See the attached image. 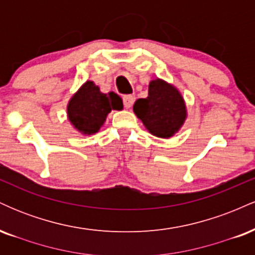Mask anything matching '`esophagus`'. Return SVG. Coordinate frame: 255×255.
<instances>
[{
	"instance_id": "34e87169",
	"label": "esophagus",
	"mask_w": 255,
	"mask_h": 255,
	"mask_svg": "<svg viewBox=\"0 0 255 255\" xmlns=\"http://www.w3.org/2000/svg\"><path fill=\"white\" fill-rule=\"evenodd\" d=\"M133 103H134V97H133V96H130V95L125 96V97H124V105H125L126 109H129V108H131V105H133Z\"/></svg>"
}]
</instances>
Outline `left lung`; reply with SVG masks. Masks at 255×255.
Instances as JSON below:
<instances>
[{
	"label": "left lung",
	"mask_w": 255,
	"mask_h": 255,
	"mask_svg": "<svg viewBox=\"0 0 255 255\" xmlns=\"http://www.w3.org/2000/svg\"><path fill=\"white\" fill-rule=\"evenodd\" d=\"M133 111L146 129L158 137H170L187 118L186 104L176 87L160 79L148 85V96L134 103Z\"/></svg>",
	"instance_id": "1"
}]
</instances>
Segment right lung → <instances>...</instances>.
Instances as JSON below:
<instances>
[{
    "label": "right lung",
    "mask_w": 255,
    "mask_h": 255,
    "mask_svg": "<svg viewBox=\"0 0 255 255\" xmlns=\"http://www.w3.org/2000/svg\"><path fill=\"white\" fill-rule=\"evenodd\" d=\"M122 108V99L116 93L105 95L93 81H86L71 98L67 114L75 129L91 135L97 133L111 110Z\"/></svg>",
    "instance_id": "1"
}]
</instances>
